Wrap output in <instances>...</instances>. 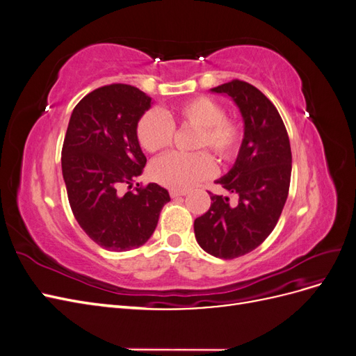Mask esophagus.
<instances>
[{"mask_svg": "<svg viewBox=\"0 0 356 356\" xmlns=\"http://www.w3.org/2000/svg\"><path fill=\"white\" fill-rule=\"evenodd\" d=\"M169 195H170V197H179V196H186L187 191L186 190H170Z\"/></svg>", "mask_w": 356, "mask_h": 356, "instance_id": "esophagus-1", "label": "esophagus"}]
</instances>
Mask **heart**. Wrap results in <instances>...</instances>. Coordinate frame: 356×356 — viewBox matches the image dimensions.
I'll return each mask as SVG.
<instances>
[{"label": "heart", "mask_w": 356, "mask_h": 356, "mask_svg": "<svg viewBox=\"0 0 356 356\" xmlns=\"http://www.w3.org/2000/svg\"><path fill=\"white\" fill-rule=\"evenodd\" d=\"M197 127L193 148H209L220 160H230L242 144L241 124L224 115L222 106L207 96L188 99L168 113L145 111L136 123V138L148 153H159L172 144L174 123ZM213 160L207 152L169 153L153 161L152 177L172 190H188L213 174Z\"/></svg>", "instance_id": "1"}]
</instances>
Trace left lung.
Listing matches in <instances>:
<instances>
[{"mask_svg": "<svg viewBox=\"0 0 356 356\" xmlns=\"http://www.w3.org/2000/svg\"><path fill=\"white\" fill-rule=\"evenodd\" d=\"M227 95L243 118V139L233 168L217 181L238 195H212L211 208L195 220L196 241L208 254L232 260L254 251L281 217L291 181L289 138L276 106L252 84L232 80L211 89Z\"/></svg>", "mask_w": 356, "mask_h": 356, "instance_id": "1", "label": "left lung"}]
</instances>
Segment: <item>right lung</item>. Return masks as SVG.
Masks as SVG:
<instances>
[{"label": "right lung", "mask_w": 356, "mask_h": 356, "mask_svg": "<svg viewBox=\"0 0 356 356\" xmlns=\"http://www.w3.org/2000/svg\"><path fill=\"white\" fill-rule=\"evenodd\" d=\"M149 106L152 98L143 90L115 83L86 95L70 118L62 147L70 207L84 233L104 250L123 252L144 245L170 200L156 182L131 190L147 163L136 123Z\"/></svg>", "instance_id": "add662e5"}]
</instances>
